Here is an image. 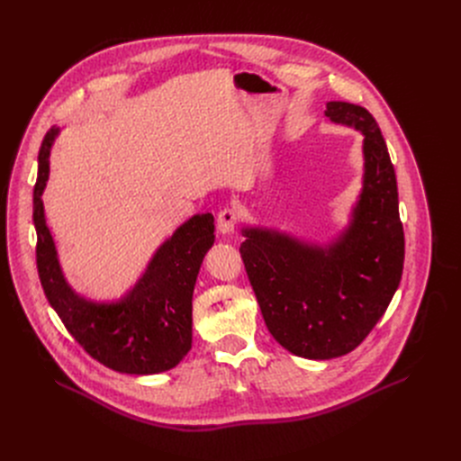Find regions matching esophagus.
<instances>
[{
  "instance_id": "34e87169",
  "label": "esophagus",
  "mask_w": 461,
  "mask_h": 461,
  "mask_svg": "<svg viewBox=\"0 0 461 461\" xmlns=\"http://www.w3.org/2000/svg\"><path fill=\"white\" fill-rule=\"evenodd\" d=\"M240 212L236 208H225L217 215V230L221 234H232L238 225Z\"/></svg>"
}]
</instances>
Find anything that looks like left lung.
Segmentation results:
<instances>
[{
  "label": "left lung",
  "mask_w": 461,
  "mask_h": 461,
  "mask_svg": "<svg viewBox=\"0 0 461 461\" xmlns=\"http://www.w3.org/2000/svg\"><path fill=\"white\" fill-rule=\"evenodd\" d=\"M324 116L364 135V178L348 227L326 246L246 227L240 246L262 317L276 341L310 360L357 348L396 293L405 258L396 172L366 108L330 101Z\"/></svg>",
  "instance_id": "obj_1"
}]
</instances>
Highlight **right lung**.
<instances>
[{"mask_svg":"<svg viewBox=\"0 0 461 461\" xmlns=\"http://www.w3.org/2000/svg\"><path fill=\"white\" fill-rule=\"evenodd\" d=\"M50 129L39 149L33 189L37 270L50 305L87 355L120 374L153 375L178 366L193 341V291L203 258L213 246L212 213H196L153 253L144 274L116 302H94L73 291L63 276L54 238L47 227L42 191L49 182Z\"/></svg>","mask_w":461,"mask_h":461,"instance_id":"1","label":"right lung"}]
</instances>
